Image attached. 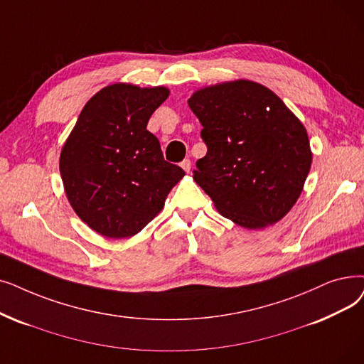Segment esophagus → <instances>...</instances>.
Returning <instances> with one entry per match:
<instances>
[{
	"instance_id": "obj_1",
	"label": "esophagus",
	"mask_w": 364,
	"mask_h": 364,
	"mask_svg": "<svg viewBox=\"0 0 364 364\" xmlns=\"http://www.w3.org/2000/svg\"><path fill=\"white\" fill-rule=\"evenodd\" d=\"M181 168H183L186 172H191V169H192V162L188 161V159H184V161L181 162Z\"/></svg>"
}]
</instances>
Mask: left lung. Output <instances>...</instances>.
<instances>
[{
  "label": "left lung",
  "instance_id": "left-lung-1",
  "mask_svg": "<svg viewBox=\"0 0 364 364\" xmlns=\"http://www.w3.org/2000/svg\"><path fill=\"white\" fill-rule=\"evenodd\" d=\"M187 102L208 149L193 180L217 211L245 229L279 221L302 193L312 164L302 122L271 89L250 80L199 89Z\"/></svg>",
  "mask_w": 364,
  "mask_h": 364
}]
</instances>
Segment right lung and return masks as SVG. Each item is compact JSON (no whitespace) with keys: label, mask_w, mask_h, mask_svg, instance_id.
<instances>
[{"label":"right lung","mask_w":364,"mask_h":364,"mask_svg":"<svg viewBox=\"0 0 364 364\" xmlns=\"http://www.w3.org/2000/svg\"><path fill=\"white\" fill-rule=\"evenodd\" d=\"M169 97L164 86L116 83L87 101L62 147L59 171L75 214L107 238H129L164 208L184 171L147 131Z\"/></svg>","instance_id":"right-lung-1"}]
</instances>
